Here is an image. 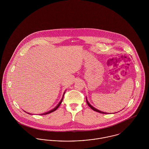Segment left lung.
I'll return each mask as SVG.
<instances>
[{
	"mask_svg": "<svg viewBox=\"0 0 149 149\" xmlns=\"http://www.w3.org/2000/svg\"><path fill=\"white\" fill-rule=\"evenodd\" d=\"M86 103H87V104H88V105L89 106L90 108H91V109H92L93 111H96V112H99V113H107L106 112H102V111H99V110H98V109H97L96 108H94L89 103V102H88V100H87V99H86Z\"/></svg>",
	"mask_w": 149,
	"mask_h": 149,
	"instance_id": "1",
	"label": "left lung"
}]
</instances>
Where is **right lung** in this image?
Listing matches in <instances>:
<instances>
[{"label": "right lung", "mask_w": 149, "mask_h": 149, "mask_svg": "<svg viewBox=\"0 0 149 149\" xmlns=\"http://www.w3.org/2000/svg\"><path fill=\"white\" fill-rule=\"evenodd\" d=\"M63 97H64V96H63V98H62V99L61 100V101L60 102V103H58V104L57 106L54 109H52L51 111H48V112H46V113H42V114H41V115H46V114H48V113H51V112H54V111H56L59 106H60V104H61V102H63ZM29 113V114H30L29 113Z\"/></svg>", "instance_id": "add662e5"}]
</instances>
